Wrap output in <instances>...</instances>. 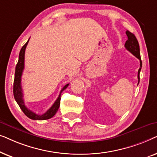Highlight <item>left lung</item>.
<instances>
[{
	"label": "left lung",
	"instance_id": "obj_1",
	"mask_svg": "<svg viewBox=\"0 0 157 157\" xmlns=\"http://www.w3.org/2000/svg\"><path fill=\"white\" fill-rule=\"evenodd\" d=\"M126 34L127 36V40H126L125 43V48H126V50H128L129 52L132 53L134 56H136L137 59H139L140 61V68L138 71V84L139 83V74H140L141 69V66H142V63H141V56H140V49H139V42L137 40L136 36H135L134 34L132 33H131L130 31H126Z\"/></svg>",
	"mask_w": 157,
	"mask_h": 157
}]
</instances>
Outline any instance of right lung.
Wrapping results in <instances>:
<instances>
[{
	"label": "right lung",
	"mask_w": 157,
	"mask_h": 157,
	"mask_svg": "<svg viewBox=\"0 0 157 157\" xmlns=\"http://www.w3.org/2000/svg\"><path fill=\"white\" fill-rule=\"evenodd\" d=\"M29 40L25 43V44L21 48L20 51V53H19L18 57V61L16 64V72H15V78H14V82H13V96L15 98V100L16 101L17 104L20 106L21 110L23 112L25 113V115L33 120H46L52 118L53 116L56 114L57 112L58 109H59L60 106V101H61V94L62 91H63L69 83L64 86L63 89H61V92L59 97L54 104L52 105V106L42 115H38L37 113L33 112V111L30 110L25 106L24 104V101H23V94L22 91V86H21V76H22L23 71L24 69V59H25V48H26L28 43H29Z\"/></svg>",
	"instance_id": "1"
}]
</instances>
